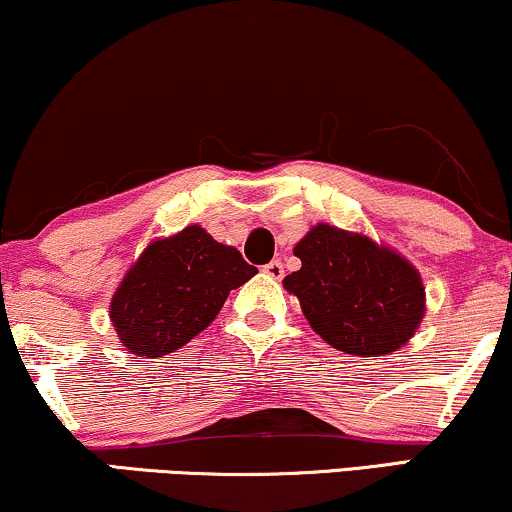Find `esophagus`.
<instances>
[{"instance_id":"34e87169","label":"esophagus","mask_w":512,"mask_h":512,"mask_svg":"<svg viewBox=\"0 0 512 512\" xmlns=\"http://www.w3.org/2000/svg\"><path fill=\"white\" fill-rule=\"evenodd\" d=\"M263 273H266L270 280H282V275H285V266H282L280 261H270L263 266Z\"/></svg>"}]
</instances>
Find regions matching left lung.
<instances>
[{"mask_svg": "<svg viewBox=\"0 0 512 512\" xmlns=\"http://www.w3.org/2000/svg\"><path fill=\"white\" fill-rule=\"evenodd\" d=\"M301 268L282 285L299 299L308 325L334 349L384 356L413 339L425 318L418 268L363 232L318 223L294 246Z\"/></svg>", "mask_w": 512, "mask_h": 512, "instance_id": "1", "label": "left lung"}]
</instances>
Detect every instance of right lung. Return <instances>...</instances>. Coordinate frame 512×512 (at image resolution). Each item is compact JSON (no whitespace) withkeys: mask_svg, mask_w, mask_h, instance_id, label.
I'll return each instance as SVG.
<instances>
[{"mask_svg":"<svg viewBox=\"0 0 512 512\" xmlns=\"http://www.w3.org/2000/svg\"><path fill=\"white\" fill-rule=\"evenodd\" d=\"M258 273L235 246L201 225H187L147 244L113 292L109 318L135 356L178 351L216 320L227 294Z\"/></svg>","mask_w":512,"mask_h":512,"instance_id":"obj_1","label":"right lung"}]
</instances>
